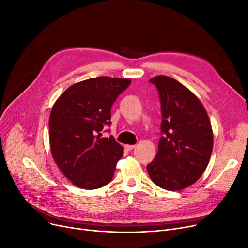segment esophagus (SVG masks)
I'll use <instances>...</instances> for the list:
<instances>
[{
	"instance_id": "obj_1",
	"label": "esophagus",
	"mask_w": 248,
	"mask_h": 248,
	"mask_svg": "<svg viewBox=\"0 0 248 248\" xmlns=\"http://www.w3.org/2000/svg\"><path fill=\"white\" fill-rule=\"evenodd\" d=\"M124 148L126 149V150H133L134 148H135V145H129V144H127V145H124Z\"/></svg>"
}]
</instances>
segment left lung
<instances>
[{
    "instance_id": "1",
    "label": "left lung",
    "mask_w": 248,
    "mask_h": 248,
    "mask_svg": "<svg viewBox=\"0 0 248 248\" xmlns=\"http://www.w3.org/2000/svg\"><path fill=\"white\" fill-rule=\"evenodd\" d=\"M156 86L161 104L158 151L147 166L155 185L185 189L202 176L214 147V133L200 100L181 82L167 76L149 79Z\"/></svg>"
}]
</instances>
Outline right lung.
<instances>
[{"label": "right lung", "instance_id": "1", "mask_svg": "<svg viewBox=\"0 0 248 248\" xmlns=\"http://www.w3.org/2000/svg\"><path fill=\"white\" fill-rule=\"evenodd\" d=\"M130 78L98 77L73 84L54 103L49 118L52 157L75 186L93 190L111 181L124 148L101 138L110 110Z\"/></svg>", "mask_w": 248, "mask_h": 248}]
</instances>
